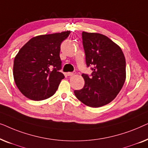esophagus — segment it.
Wrapping results in <instances>:
<instances>
[{
    "instance_id": "34e87169",
    "label": "esophagus",
    "mask_w": 148,
    "mask_h": 148,
    "mask_svg": "<svg viewBox=\"0 0 148 148\" xmlns=\"http://www.w3.org/2000/svg\"><path fill=\"white\" fill-rule=\"evenodd\" d=\"M75 73H76L75 72H69V73H67V75H68V76H69V77H71V76L74 75L75 74Z\"/></svg>"
}]
</instances>
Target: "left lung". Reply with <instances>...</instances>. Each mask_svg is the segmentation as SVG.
<instances>
[{
	"label": "left lung",
	"instance_id": "left-lung-1",
	"mask_svg": "<svg viewBox=\"0 0 148 148\" xmlns=\"http://www.w3.org/2000/svg\"><path fill=\"white\" fill-rule=\"evenodd\" d=\"M82 40L87 66L94 68L90 77L82 74L84 87L74 94L83 104L98 108L112 102L122 89L126 61L120 46L103 34L83 32Z\"/></svg>",
	"mask_w": 148,
	"mask_h": 148
}]
</instances>
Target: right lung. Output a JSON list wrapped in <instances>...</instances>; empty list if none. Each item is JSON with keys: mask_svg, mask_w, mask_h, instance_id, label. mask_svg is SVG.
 <instances>
[{"mask_svg": "<svg viewBox=\"0 0 148 148\" xmlns=\"http://www.w3.org/2000/svg\"><path fill=\"white\" fill-rule=\"evenodd\" d=\"M70 31L46 34L30 39L14 59L13 77L20 92L32 100L53 96L64 78L60 58V44Z\"/></svg>", "mask_w": 148, "mask_h": 148, "instance_id": "1", "label": "right lung"}]
</instances>
